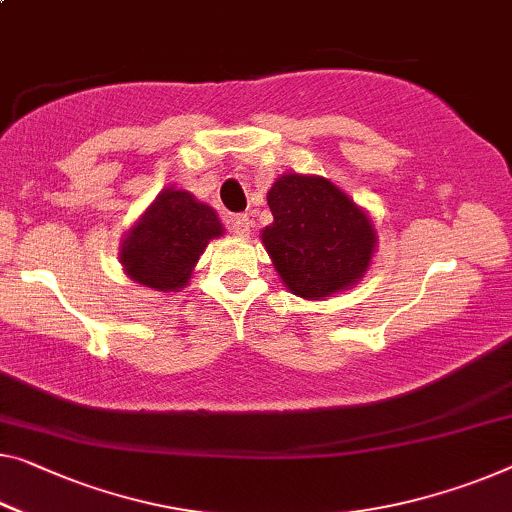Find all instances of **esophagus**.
<instances>
[{"label": "esophagus", "mask_w": 512, "mask_h": 512, "mask_svg": "<svg viewBox=\"0 0 512 512\" xmlns=\"http://www.w3.org/2000/svg\"><path fill=\"white\" fill-rule=\"evenodd\" d=\"M232 232L239 236V239H248L250 236V218L246 216V213H239V216H232Z\"/></svg>", "instance_id": "obj_1"}]
</instances>
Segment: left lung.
<instances>
[{
  "label": "left lung",
  "instance_id": "obj_1",
  "mask_svg": "<svg viewBox=\"0 0 512 512\" xmlns=\"http://www.w3.org/2000/svg\"><path fill=\"white\" fill-rule=\"evenodd\" d=\"M266 202L273 223L259 239L289 292L324 301L363 280L377 250V230L335 183L285 172L273 181Z\"/></svg>",
  "mask_w": 512,
  "mask_h": 512
}]
</instances>
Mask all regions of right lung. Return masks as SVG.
<instances>
[{"instance_id":"1","label":"right lung","mask_w":512,"mask_h":512,"mask_svg":"<svg viewBox=\"0 0 512 512\" xmlns=\"http://www.w3.org/2000/svg\"><path fill=\"white\" fill-rule=\"evenodd\" d=\"M225 234L218 213L188 190L163 188L121 241L119 262L137 285L179 292L211 239Z\"/></svg>"}]
</instances>
